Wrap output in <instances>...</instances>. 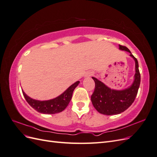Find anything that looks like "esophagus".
I'll use <instances>...</instances> for the list:
<instances>
[{
	"mask_svg": "<svg viewBox=\"0 0 157 157\" xmlns=\"http://www.w3.org/2000/svg\"><path fill=\"white\" fill-rule=\"evenodd\" d=\"M94 75V73L93 72H88V73H86V74H85V75H84V77H92V76H93Z\"/></svg>",
	"mask_w": 157,
	"mask_h": 157,
	"instance_id": "obj_1",
	"label": "esophagus"
}]
</instances>
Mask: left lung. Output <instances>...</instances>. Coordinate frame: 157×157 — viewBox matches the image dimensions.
I'll use <instances>...</instances> for the list:
<instances>
[{
	"label": "left lung",
	"mask_w": 157,
	"mask_h": 157,
	"mask_svg": "<svg viewBox=\"0 0 157 157\" xmlns=\"http://www.w3.org/2000/svg\"><path fill=\"white\" fill-rule=\"evenodd\" d=\"M119 49L129 52L130 56L135 61L134 81L125 89L115 90L108 87L98 78L92 77L96 86L91 96V101L94 108L103 115H118L126 111L134 101L140 87L141 77L138 61L126 46L119 45Z\"/></svg>",
	"instance_id": "8db88e82"
}]
</instances>
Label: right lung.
Returning a JSON list of instances; mask_svg holds the SVG:
<instances>
[{"label": "right lung", "instance_id": "obj_1", "mask_svg": "<svg viewBox=\"0 0 157 157\" xmlns=\"http://www.w3.org/2000/svg\"><path fill=\"white\" fill-rule=\"evenodd\" d=\"M79 83L80 81L75 82L59 96L49 99V100H36V99H33L27 96L23 90L22 92L27 103L35 110L42 114L51 115V114H56L63 111L67 107L71 98H72L74 90Z\"/></svg>", "mask_w": 157, "mask_h": 157}]
</instances>
